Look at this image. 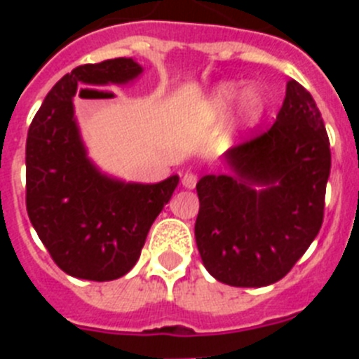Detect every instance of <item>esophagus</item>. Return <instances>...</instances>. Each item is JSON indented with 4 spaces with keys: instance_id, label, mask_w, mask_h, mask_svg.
Returning <instances> with one entry per match:
<instances>
[{
    "instance_id": "1",
    "label": "esophagus",
    "mask_w": 359,
    "mask_h": 359,
    "mask_svg": "<svg viewBox=\"0 0 359 359\" xmlns=\"http://www.w3.org/2000/svg\"><path fill=\"white\" fill-rule=\"evenodd\" d=\"M182 183L185 189H194L196 183H198V176H196L194 172H189V170H187L182 176Z\"/></svg>"
}]
</instances>
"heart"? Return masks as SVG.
<instances>
[{
    "label": "heart",
    "mask_w": 359,
    "mask_h": 359,
    "mask_svg": "<svg viewBox=\"0 0 359 359\" xmlns=\"http://www.w3.org/2000/svg\"><path fill=\"white\" fill-rule=\"evenodd\" d=\"M239 90L241 88L237 82H224V84L217 86L214 93L210 95V98H208V111H210L212 115H223V113H226L228 107L239 97ZM264 95L257 88L244 90L243 95L239 97V104H237L236 123L243 129L255 126L257 120L261 118L262 113H264Z\"/></svg>",
    "instance_id": "b5f03b06"
}]
</instances>
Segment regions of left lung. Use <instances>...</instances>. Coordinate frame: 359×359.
<instances>
[{
	"label": "left lung",
	"mask_w": 359,
	"mask_h": 359,
	"mask_svg": "<svg viewBox=\"0 0 359 359\" xmlns=\"http://www.w3.org/2000/svg\"><path fill=\"white\" fill-rule=\"evenodd\" d=\"M224 161L231 172L207 174L196 185L199 255L223 284L269 286L322 228L331 149L309 91L291 79L273 126L228 149Z\"/></svg>",
	"instance_id": "obj_1"
}]
</instances>
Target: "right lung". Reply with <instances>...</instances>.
Instances as JSON below:
<instances>
[{"label": "right lung", "mask_w": 359, "mask_h": 359, "mask_svg": "<svg viewBox=\"0 0 359 359\" xmlns=\"http://www.w3.org/2000/svg\"><path fill=\"white\" fill-rule=\"evenodd\" d=\"M144 72L128 57L77 66L53 86L27 136V212L55 264L77 278L115 280L136 264L151 224L180 177L126 183L88 158L73 97L77 86H123Z\"/></svg>", "instance_id": "add662e5"}]
</instances>
